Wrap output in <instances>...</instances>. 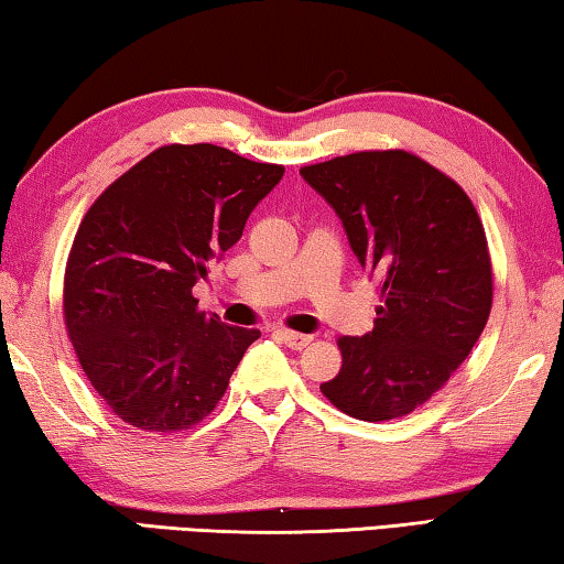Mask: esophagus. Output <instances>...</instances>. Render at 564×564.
I'll return each instance as SVG.
<instances>
[{"label":"esophagus","mask_w":564,"mask_h":564,"mask_svg":"<svg viewBox=\"0 0 564 564\" xmlns=\"http://www.w3.org/2000/svg\"><path fill=\"white\" fill-rule=\"evenodd\" d=\"M274 337L280 339L282 345H288L290 349H304L312 343L310 335H300V332H292V329H276Z\"/></svg>","instance_id":"obj_1"}]
</instances>
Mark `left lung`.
I'll list each match as a JSON object with an SVG mask.
<instances>
[{"instance_id": "1", "label": "left lung", "mask_w": 564, "mask_h": 564, "mask_svg": "<svg viewBox=\"0 0 564 564\" xmlns=\"http://www.w3.org/2000/svg\"><path fill=\"white\" fill-rule=\"evenodd\" d=\"M343 219L380 307L343 337V369L319 384L349 417H404L465 362L492 307L485 227L457 182L402 150L355 152L300 170Z\"/></svg>"}]
</instances>
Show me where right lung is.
I'll return each instance as SVG.
<instances>
[{
	"mask_svg": "<svg viewBox=\"0 0 564 564\" xmlns=\"http://www.w3.org/2000/svg\"><path fill=\"white\" fill-rule=\"evenodd\" d=\"M282 174L225 147H160L82 219L64 274V322L91 387L132 427H195L260 339V329L199 312L192 288L239 242Z\"/></svg>",
	"mask_w": 564,
	"mask_h": 564,
	"instance_id": "add662e5",
	"label": "right lung"
}]
</instances>
